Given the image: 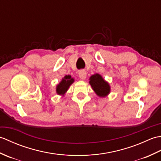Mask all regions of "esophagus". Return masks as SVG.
<instances>
[{
  "instance_id": "34e87169",
  "label": "esophagus",
  "mask_w": 161,
  "mask_h": 161,
  "mask_svg": "<svg viewBox=\"0 0 161 161\" xmlns=\"http://www.w3.org/2000/svg\"><path fill=\"white\" fill-rule=\"evenodd\" d=\"M79 76H80L81 80H85L86 78V72L84 70H80L79 72Z\"/></svg>"
}]
</instances>
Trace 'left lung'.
<instances>
[{
	"mask_svg": "<svg viewBox=\"0 0 161 161\" xmlns=\"http://www.w3.org/2000/svg\"><path fill=\"white\" fill-rule=\"evenodd\" d=\"M89 84L95 93L100 97H105L110 93V85L100 74L95 73L91 75L89 78Z\"/></svg>",
	"mask_w": 161,
	"mask_h": 161,
	"instance_id": "1",
	"label": "left lung"
}]
</instances>
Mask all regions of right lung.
Wrapping results in <instances>:
<instances>
[{
	"label": "right lung",
	"mask_w": 161,
	"mask_h": 161,
	"mask_svg": "<svg viewBox=\"0 0 161 161\" xmlns=\"http://www.w3.org/2000/svg\"><path fill=\"white\" fill-rule=\"evenodd\" d=\"M75 81L73 78H72L71 75H65L62 78L60 82L56 86V93L57 95L64 96L66 95L67 91L69 89L70 85Z\"/></svg>",
	"instance_id": "obj_1"
}]
</instances>
